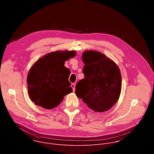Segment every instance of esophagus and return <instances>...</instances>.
<instances>
[{
  "label": "esophagus",
  "mask_w": 154,
  "mask_h": 154,
  "mask_svg": "<svg viewBox=\"0 0 154 154\" xmlns=\"http://www.w3.org/2000/svg\"><path fill=\"white\" fill-rule=\"evenodd\" d=\"M71 87H72V90H73V91H75V85L73 84V83H72V84H71Z\"/></svg>",
  "instance_id": "1"
}]
</instances>
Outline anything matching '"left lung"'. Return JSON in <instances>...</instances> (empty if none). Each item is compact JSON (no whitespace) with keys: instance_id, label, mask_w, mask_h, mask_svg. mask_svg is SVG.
<instances>
[{"instance_id":"1","label":"left lung","mask_w":154,"mask_h":154,"mask_svg":"<svg viewBox=\"0 0 154 154\" xmlns=\"http://www.w3.org/2000/svg\"><path fill=\"white\" fill-rule=\"evenodd\" d=\"M85 79L75 86L76 96L97 112L110 109L118 101L122 86L118 65L105 55L94 51L82 54Z\"/></svg>"}]
</instances>
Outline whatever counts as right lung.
I'll list each match as a JSON object with an SVG mask.
<instances>
[{"mask_svg":"<svg viewBox=\"0 0 154 154\" xmlns=\"http://www.w3.org/2000/svg\"><path fill=\"white\" fill-rule=\"evenodd\" d=\"M75 55L74 51H57L35 63L27 82L29 97L35 105L46 109L54 108L61 102L64 96L72 91L68 80L71 72L64 64Z\"/></svg>","mask_w":154,"mask_h":154,"instance_id":"add662e5","label":"right lung"}]
</instances>
